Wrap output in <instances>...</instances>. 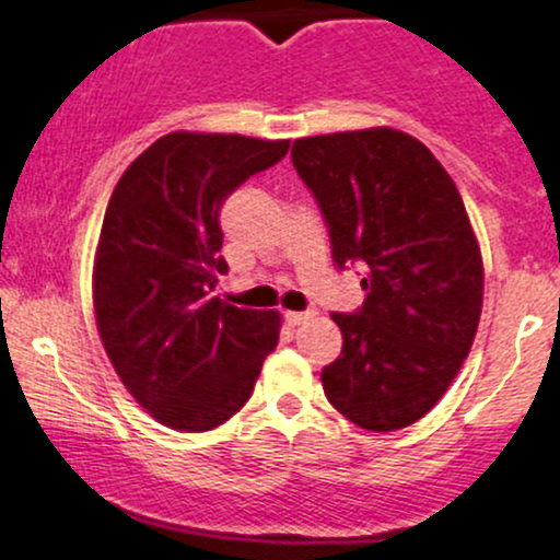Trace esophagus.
I'll use <instances>...</instances> for the list:
<instances>
[{"instance_id": "34e87169", "label": "esophagus", "mask_w": 560, "mask_h": 560, "mask_svg": "<svg viewBox=\"0 0 560 560\" xmlns=\"http://www.w3.org/2000/svg\"><path fill=\"white\" fill-rule=\"evenodd\" d=\"M313 315H315V310H289L284 318L289 326H302V323H307Z\"/></svg>"}]
</instances>
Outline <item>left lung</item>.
<instances>
[{"instance_id":"left-lung-1","label":"left lung","mask_w":560,"mask_h":560,"mask_svg":"<svg viewBox=\"0 0 560 560\" xmlns=\"http://www.w3.org/2000/svg\"><path fill=\"white\" fill-rule=\"evenodd\" d=\"M292 164L318 203L331 255L362 271L365 302L331 313L341 354L328 401L388 433L435 407L467 360L482 310V258L441 161L390 127L294 140Z\"/></svg>"}]
</instances>
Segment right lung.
<instances>
[{"label": "right lung", "instance_id": "obj_1", "mask_svg": "<svg viewBox=\"0 0 560 560\" xmlns=\"http://www.w3.org/2000/svg\"><path fill=\"white\" fill-rule=\"evenodd\" d=\"M289 140L170 132L114 187L93 266L96 326L140 407L185 433L219 428L250 399L279 341V313L215 294L229 271L219 213Z\"/></svg>", "mask_w": 560, "mask_h": 560}]
</instances>
